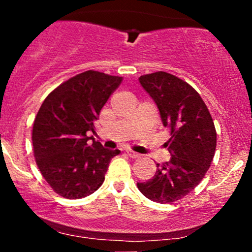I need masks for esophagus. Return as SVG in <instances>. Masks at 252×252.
<instances>
[{
  "label": "esophagus",
  "mask_w": 252,
  "mask_h": 252,
  "mask_svg": "<svg viewBox=\"0 0 252 252\" xmlns=\"http://www.w3.org/2000/svg\"><path fill=\"white\" fill-rule=\"evenodd\" d=\"M126 154H128L130 158H138V156H140V154H138V153L132 152V150H126Z\"/></svg>",
  "instance_id": "esophagus-1"
}]
</instances>
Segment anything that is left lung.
I'll return each instance as SVG.
<instances>
[{
  "instance_id": "8db88e82",
  "label": "left lung",
  "mask_w": 252,
  "mask_h": 252,
  "mask_svg": "<svg viewBox=\"0 0 252 252\" xmlns=\"http://www.w3.org/2000/svg\"><path fill=\"white\" fill-rule=\"evenodd\" d=\"M138 82L172 137L164 143L170 160L158 163L155 175L137 187L150 200L173 202L192 192L210 168L217 146L215 123L200 94L180 78L160 71L141 76Z\"/></svg>"
}]
</instances>
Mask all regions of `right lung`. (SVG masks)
I'll use <instances>...</instances> for the list:
<instances>
[{"label": "right lung", "instance_id": "add662e5", "mask_svg": "<svg viewBox=\"0 0 252 252\" xmlns=\"http://www.w3.org/2000/svg\"><path fill=\"white\" fill-rule=\"evenodd\" d=\"M121 82L122 77L83 72L53 90L40 106L32 135L34 156L45 180L63 198L96 192L111 158L120 154L89 135L96 132L100 110Z\"/></svg>", "mask_w": 252, "mask_h": 252}]
</instances>
